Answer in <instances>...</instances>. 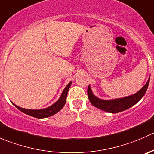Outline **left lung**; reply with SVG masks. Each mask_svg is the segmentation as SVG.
<instances>
[{"mask_svg":"<svg viewBox=\"0 0 154 154\" xmlns=\"http://www.w3.org/2000/svg\"><path fill=\"white\" fill-rule=\"evenodd\" d=\"M149 82H150V78L147 80V83L137 93L133 94V95L124 97V98L115 99V100H100L93 94L89 86H88V90H87V94H88L89 101L94 106L105 112H107L117 113L125 111V110L130 108L133 105L137 103L145 94L147 87H148Z\"/></svg>","mask_w":154,"mask_h":154,"instance_id":"obj_1","label":"left lung"}]
</instances>
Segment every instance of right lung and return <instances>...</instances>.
<instances>
[{
  "label": "right lung",
  "instance_id": "right-lung-1",
  "mask_svg": "<svg viewBox=\"0 0 154 154\" xmlns=\"http://www.w3.org/2000/svg\"><path fill=\"white\" fill-rule=\"evenodd\" d=\"M71 85V82H70L68 84V86L63 90L60 98L54 104H53L52 106L48 107L46 109H27L21 108V107L16 106L15 104L13 105H15V106L17 109H18L20 111L22 112L25 113V114L28 115V116H32V117L37 118V119H44V118L50 117V116L58 112L65 106L66 102V98H67L68 91Z\"/></svg>",
  "mask_w": 154,
  "mask_h": 154
}]
</instances>
